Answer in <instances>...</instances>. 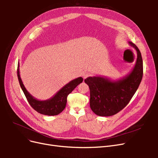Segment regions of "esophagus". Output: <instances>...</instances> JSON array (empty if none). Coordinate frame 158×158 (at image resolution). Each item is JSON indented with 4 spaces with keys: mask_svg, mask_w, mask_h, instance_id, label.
Instances as JSON below:
<instances>
[{
    "mask_svg": "<svg viewBox=\"0 0 158 158\" xmlns=\"http://www.w3.org/2000/svg\"><path fill=\"white\" fill-rule=\"evenodd\" d=\"M89 76H90V73H89L88 72H84V73L82 74V76H83L84 79L87 78L88 77H89Z\"/></svg>",
    "mask_w": 158,
    "mask_h": 158,
    "instance_id": "esophagus-1",
    "label": "esophagus"
}]
</instances>
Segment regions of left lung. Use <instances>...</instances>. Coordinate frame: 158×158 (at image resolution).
<instances>
[{
	"mask_svg": "<svg viewBox=\"0 0 158 158\" xmlns=\"http://www.w3.org/2000/svg\"><path fill=\"white\" fill-rule=\"evenodd\" d=\"M128 43L137 52L136 64L129 74L117 81L102 76L84 80L89 88L90 108L97 115L112 116L121 111L131 101L141 82L143 76L141 52L135 44Z\"/></svg>",
	"mask_w": 158,
	"mask_h": 158,
	"instance_id": "8db88e82",
	"label": "left lung"
}]
</instances>
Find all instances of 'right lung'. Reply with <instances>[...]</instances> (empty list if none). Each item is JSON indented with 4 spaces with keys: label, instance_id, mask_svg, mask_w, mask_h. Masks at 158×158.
<instances>
[{
    "label": "right lung",
    "instance_id": "add662e5",
    "mask_svg": "<svg viewBox=\"0 0 158 158\" xmlns=\"http://www.w3.org/2000/svg\"><path fill=\"white\" fill-rule=\"evenodd\" d=\"M17 74L20 87L31 107L35 109L37 112L49 116L57 115L63 111L66 107V102H67L68 95L73 92L74 89L83 81L82 77L76 78L66 84L51 99L45 100V101H40L33 98L23 85L20 76V72H19V64H18Z\"/></svg>",
    "mask_w": 158,
    "mask_h": 158
}]
</instances>
